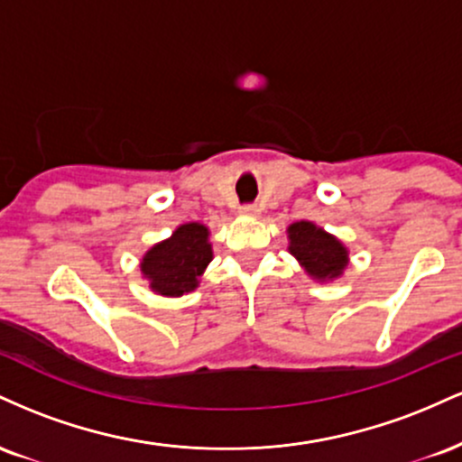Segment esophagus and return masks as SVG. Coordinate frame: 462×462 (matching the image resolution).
Instances as JSON below:
<instances>
[{
	"label": "esophagus",
	"instance_id": "1",
	"mask_svg": "<svg viewBox=\"0 0 462 462\" xmlns=\"http://www.w3.org/2000/svg\"><path fill=\"white\" fill-rule=\"evenodd\" d=\"M241 213L243 215H249V217H256L258 215V208L254 204H247V206H241Z\"/></svg>",
	"mask_w": 462,
	"mask_h": 462
}]
</instances>
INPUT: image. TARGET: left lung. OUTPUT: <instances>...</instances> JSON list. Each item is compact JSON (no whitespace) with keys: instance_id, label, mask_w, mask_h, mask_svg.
Listing matches in <instances>:
<instances>
[{"instance_id":"left-lung-1","label":"left lung","mask_w":462,"mask_h":462,"mask_svg":"<svg viewBox=\"0 0 462 462\" xmlns=\"http://www.w3.org/2000/svg\"><path fill=\"white\" fill-rule=\"evenodd\" d=\"M286 232H289V252L298 258L312 280L330 282L346 272L349 254L337 236L328 235L312 221H295Z\"/></svg>"}]
</instances>
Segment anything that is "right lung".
Returning <instances> with one entry per match:
<instances>
[{
  "instance_id": "right-lung-1",
  "label": "right lung",
  "mask_w": 462,
  "mask_h": 462,
  "mask_svg": "<svg viewBox=\"0 0 462 462\" xmlns=\"http://www.w3.org/2000/svg\"><path fill=\"white\" fill-rule=\"evenodd\" d=\"M208 227L190 221L147 249L141 261V273L150 280L153 293L180 298L198 289L201 273L213 261V245L208 243Z\"/></svg>"
}]
</instances>
